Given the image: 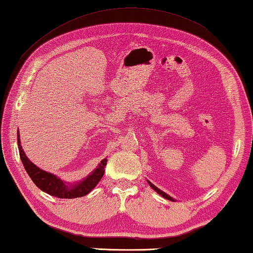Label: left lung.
Masks as SVG:
<instances>
[{"label":"left lung","instance_id":"8db88e82","mask_svg":"<svg viewBox=\"0 0 253 253\" xmlns=\"http://www.w3.org/2000/svg\"><path fill=\"white\" fill-rule=\"evenodd\" d=\"M148 184H149V185H151V187L153 188V190H155L156 192H157V193L158 194H160V195H162L163 196V198H165V199H168V200H169V201H174L172 198H170V196L169 195H168V194H166V193H164V192H163V191H161L160 190V188H157L155 185H153V184L151 183V182H148Z\"/></svg>","mask_w":253,"mask_h":253}]
</instances>
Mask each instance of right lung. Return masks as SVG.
Returning <instances> with one entry per match:
<instances>
[{"label":"right lung","mask_w":253,"mask_h":253,"mask_svg":"<svg viewBox=\"0 0 253 253\" xmlns=\"http://www.w3.org/2000/svg\"><path fill=\"white\" fill-rule=\"evenodd\" d=\"M19 132H18V145H19V152L21 161L23 163V166L29 176L31 177L33 183L42 190L45 193H48L52 196H57L60 199H76L81 198V196L87 195L89 192L95 188L101 177L104 176L105 173V166L107 164V158L102 160L101 163L98 166V169L93 170V173L89 175V176L84 179L83 182H80L77 185H74L72 187L67 186L62 181L54 176L53 174H50L48 172L40 169L38 166H36L29 161V158L25 155L22 146L20 144L19 138Z\"/></svg>","instance_id":"add662e5"}]
</instances>
